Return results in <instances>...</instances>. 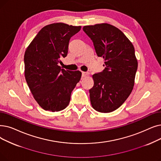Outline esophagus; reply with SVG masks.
Listing matches in <instances>:
<instances>
[{"instance_id":"1","label":"esophagus","mask_w":161,"mask_h":161,"mask_svg":"<svg viewBox=\"0 0 161 161\" xmlns=\"http://www.w3.org/2000/svg\"><path fill=\"white\" fill-rule=\"evenodd\" d=\"M88 74H89L88 72H82V77H83V78H85V77H86L87 75H88Z\"/></svg>"}]
</instances>
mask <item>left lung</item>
<instances>
[{
    "instance_id": "8db88e82",
    "label": "left lung",
    "mask_w": 161,
    "mask_h": 161,
    "mask_svg": "<svg viewBox=\"0 0 161 161\" xmlns=\"http://www.w3.org/2000/svg\"><path fill=\"white\" fill-rule=\"evenodd\" d=\"M83 30L92 40L98 57L105 60L104 70L92 76L91 104L98 112L110 113L122 105L134 88L137 69L134 45L122 31L108 24L86 25Z\"/></svg>"
}]
</instances>
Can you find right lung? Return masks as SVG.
Returning <instances> with one entry per match:
<instances>
[{
    "mask_svg": "<svg viewBox=\"0 0 161 161\" xmlns=\"http://www.w3.org/2000/svg\"><path fill=\"white\" fill-rule=\"evenodd\" d=\"M81 26L54 23L42 28L26 48L25 78L39 105L45 110L58 112L66 108L72 90L81 72L65 70L58 66L67 56L70 38Z\"/></svg>",
    "mask_w": 161,
    "mask_h": 161,
    "instance_id": "right-lung-1",
    "label": "right lung"
}]
</instances>
